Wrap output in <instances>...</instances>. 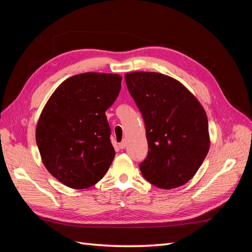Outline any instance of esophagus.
<instances>
[{"label": "esophagus", "mask_w": 252, "mask_h": 252, "mask_svg": "<svg viewBox=\"0 0 252 252\" xmlns=\"http://www.w3.org/2000/svg\"><path fill=\"white\" fill-rule=\"evenodd\" d=\"M126 145H127V143H126V141L124 140V141H122V142L119 144V147H120L121 149H124V148L126 147Z\"/></svg>", "instance_id": "34e87169"}]
</instances>
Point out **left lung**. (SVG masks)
Listing matches in <instances>:
<instances>
[{"label": "left lung", "instance_id": "8db88e82", "mask_svg": "<svg viewBox=\"0 0 252 252\" xmlns=\"http://www.w3.org/2000/svg\"><path fill=\"white\" fill-rule=\"evenodd\" d=\"M127 88L146 127L148 156L143 177L162 189L193 178L208 154V119L197 98L181 82L158 72L125 74Z\"/></svg>", "mask_w": 252, "mask_h": 252}]
</instances>
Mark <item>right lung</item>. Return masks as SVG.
<instances>
[{
  "mask_svg": "<svg viewBox=\"0 0 252 252\" xmlns=\"http://www.w3.org/2000/svg\"><path fill=\"white\" fill-rule=\"evenodd\" d=\"M120 74L85 72L51 94L35 128L42 162L67 187L85 189L107 172L116 152L105 111L121 89Z\"/></svg>",
  "mask_w": 252,
  "mask_h": 252,
  "instance_id": "obj_1",
  "label": "right lung"
}]
</instances>
